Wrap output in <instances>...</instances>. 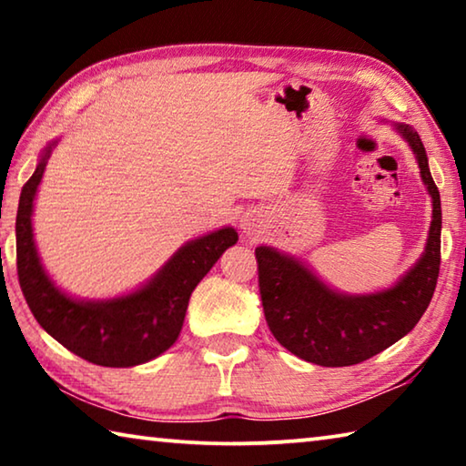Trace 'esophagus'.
I'll use <instances>...</instances> for the list:
<instances>
[{"label":"esophagus","instance_id":"esophagus-1","mask_svg":"<svg viewBox=\"0 0 466 466\" xmlns=\"http://www.w3.org/2000/svg\"><path fill=\"white\" fill-rule=\"evenodd\" d=\"M250 230H252V228H250V224H244V232H247V234H250Z\"/></svg>","mask_w":466,"mask_h":466}]
</instances>
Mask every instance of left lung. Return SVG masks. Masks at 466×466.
I'll use <instances>...</instances> for the list:
<instances>
[{
	"mask_svg": "<svg viewBox=\"0 0 466 466\" xmlns=\"http://www.w3.org/2000/svg\"><path fill=\"white\" fill-rule=\"evenodd\" d=\"M399 131L415 152L433 219L423 257L397 286L372 296H341L294 258L267 247L255 250L267 325L288 351L312 364L341 368L370 360L405 337L431 302L440 273V191L417 131L409 125Z\"/></svg>",
	"mask_w": 466,
	"mask_h": 466,
	"instance_id": "left-lung-1",
	"label": "left lung"
}]
</instances>
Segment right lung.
<instances>
[{"mask_svg":"<svg viewBox=\"0 0 466 466\" xmlns=\"http://www.w3.org/2000/svg\"><path fill=\"white\" fill-rule=\"evenodd\" d=\"M22 187L15 216V267L22 294L38 325L69 351L106 368H129L154 360L177 341L188 298L238 234L222 228L188 242L136 294L108 302H76L53 286L38 263L33 240V201L51 154Z\"/></svg>","mask_w":466,"mask_h":466,"instance_id":"obj_1","label":"right lung"}]
</instances>
